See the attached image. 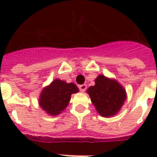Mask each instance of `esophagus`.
I'll return each instance as SVG.
<instances>
[{"label":"esophagus","instance_id":"34e87169","mask_svg":"<svg viewBox=\"0 0 157 157\" xmlns=\"http://www.w3.org/2000/svg\"><path fill=\"white\" fill-rule=\"evenodd\" d=\"M79 89H80V90H81V92H85L86 89H87V86H86V84H84V85H81V86H79Z\"/></svg>","mask_w":157,"mask_h":157}]
</instances>
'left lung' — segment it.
<instances>
[{"label":"left lung","mask_w":157,"mask_h":157,"mask_svg":"<svg viewBox=\"0 0 157 157\" xmlns=\"http://www.w3.org/2000/svg\"><path fill=\"white\" fill-rule=\"evenodd\" d=\"M95 85L89 87L87 93L98 114L103 117L117 115L127 98L124 87L115 79L98 75Z\"/></svg>","instance_id":"obj_1"}]
</instances>
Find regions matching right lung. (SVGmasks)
Here are the masks:
<instances>
[{"label":"right lung","instance_id":"right-lung-1","mask_svg":"<svg viewBox=\"0 0 157 157\" xmlns=\"http://www.w3.org/2000/svg\"><path fill=\"white\" fill-rule=\"evenodd\" d=\"M77 92L79 89L74 83L54 79L41 90L39 105L49 116H57L66 109L71 94Z\"/></svg>","mask_w":157,"mask_h":157}]
</instances>
